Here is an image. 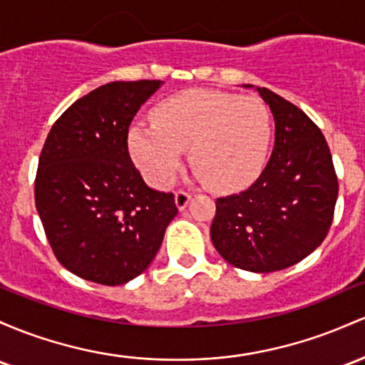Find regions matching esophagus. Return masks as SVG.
Listing matches in <instances>:
<instances>
[{
  "mask_svg": "<svg viewBox=\"0 0 365 365\" xmlns=\"http://www.w3.org/2000/svg\"><path fill=\"white\" fill-rule=\"evenodd\" d=\"M190 197H192V195L189 194V192H183V190L176 192V194H175V204H176V207H178L180 211L185 210L187 204H189V201H190Z\"/></svg>",
  "mask_w": 365,
  "mask_h": 365,
  "instance_id": "34e87169",
  "label": "esophagus"
}]
</instances>
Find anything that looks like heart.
Instances as JSON below:
<instances>
[{
	"instance_id": "heart-1",
	"label": "heart",
	"mask_w": 365,
	"mask_h": 365,
	"mask_svg": "<svg viewBox=\"0 0 365 365\" xmlns=\"http://www.w3.org/2000/svg\"><path fill=\"white\" fill-rule=\"evenodd\" d=\"M272 138L270 112L258 97L187 90L164 98L152 123L128 130V150L150 185L173 182L189 149L192 178L216 190H241L258 178Z\"/></svg>"
}]
</instances>
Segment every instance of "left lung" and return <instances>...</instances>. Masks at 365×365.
Masks as SVG:
<instances>
[{"label":"left lung","mask_w":365,"mask_h":365,"mask_svg":"<svg viewBox=\"0 0 365 365\" xmlns=\"http://www.w3.org/2000/svg\"><path fill=\"white\" fill-rule=\"evenodd\" d=\"M275 142L258 180L241 194L216 199L211 241L230 265L267 274L302 262L326 239L338 178L329 147L314 121L267 88Z\"/></svg>","instance_id":"8db88e82"}]
</instances>
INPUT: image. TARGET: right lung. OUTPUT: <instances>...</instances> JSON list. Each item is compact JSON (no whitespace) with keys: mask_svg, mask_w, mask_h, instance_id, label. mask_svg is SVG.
Returning <instances> with one entry per match:
<instances>
[{"mask_svg":"<svg viewBox=\"0 0 365 365\" xmlns=\"http://www.w3.org/2000/svg\"><path fill=\"white\" fill-rule=\"evenodd\" d=\"M164 81H114L51 126L38 164L36 210L48 242L78 277L121 286L142 274L178 210L150 189L128 152V130Z\"/></svg>","mask_w":365,"mask_h":365,"instance_id":"obj_1","label":"right lung"}]
</instances>
